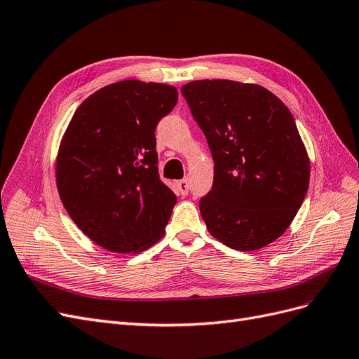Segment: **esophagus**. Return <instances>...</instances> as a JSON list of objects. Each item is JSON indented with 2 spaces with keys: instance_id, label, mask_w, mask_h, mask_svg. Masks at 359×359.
Segmentation results:
<instances>
[{
  "instance_id": "esophagus-1",
  "label": "esophagus",
  "mask_w": 359,
  "mask_h": 359,
  "mask_svg": "<svg viewBox=\"0 0 359 359\" xmlns=\"http://www.w3.org/2000/svg\"><path fill=\"white\" fill-rule=\"evenodd\" d=\"M176 191H177V194H180V195H187V194L189 192V182H188V177H184V179L176 182Z\"/></svg>"
}]
</instances>
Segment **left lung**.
I'll return each mask as SVG.
<instances>
[{
    "label": "left lung",
    "mask_w": 359,
    "mask_h": 359,
    "mask_svg": "<svg viewBox=\"0 0 359 359\" xmlns=\"http://www.w3.org/2000/svg\"><path fill=\"white\" fill-rule=\"evenodd\" d=\"M180 90L215 161L212 191L200 200L207 229L241 252L270 245L309 189L310 159L292 113L255 83L205 79Z\"/></svg>",
    "instance_id": "8db88e82"
}]
</instances>
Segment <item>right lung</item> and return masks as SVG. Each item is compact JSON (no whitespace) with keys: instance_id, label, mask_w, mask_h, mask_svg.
<instances>
[{"instance_id":"right-lung-1","label":"right lung","mask_w":359,"mask_h":359,"mask_svg":"<svg viewBox=\"0 0 359 359\" xmlns=\"http://www.w3.org/2000/svg\"><path fill=\"white\" fill-rule=\"evenodd\" d=\"M171 85L122 80L88 97L56 155V188L98 246L138 253L163 238L177 198L161 182L155 128L177 102Z\"/></svg>"}]
</instances>
